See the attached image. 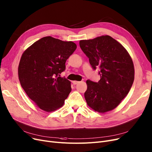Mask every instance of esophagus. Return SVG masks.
Returning <instances> with one entry per match:
<instances>
[{
	"label": "esophagus",
	"mask_w": 152,
	"mask_h": 152,
	"mask_svg": "<svg viewBox=\"0 0 152 152\" xmlns=\"http://www.w3.org/2000/svg\"><path fill=\"white\" fill-rule=\"evenodd\" d=\"M79 82H78V81H76V80H74V81L72 82V83H73V84H74V85H77V84H78Z\"/></svg>",
	"instance_id": "1"
}]
</instances>
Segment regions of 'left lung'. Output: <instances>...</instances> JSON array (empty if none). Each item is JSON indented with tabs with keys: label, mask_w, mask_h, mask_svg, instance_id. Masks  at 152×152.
<instances>
[{
	"label": "left lung",
	"mask_w": 152,
	"mask_h": 152,
	"mask_svg": "<svg viewBox=\"0 0 152 152\" xmlns=\"http://www.w3.org/2000/svg\"><path fill=\"white\" fill-rule=\"evenodd\" d=\"M79 44L93 69L100 68L98 82H86V103L98 113L110 111L127 95L133 84L135 72L131 57L121 43L108 35L80 40Z\"/></svg>",
	"instance_id": "8db88e82"
}]
</instances>
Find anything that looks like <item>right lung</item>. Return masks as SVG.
Masks as SVG:
<instances>
[{"label":"right lung","mask_w":152,"mask_h":152,"mask_svg":"<svg viewBox=\"0 0 152 152\" xmlns=\"http://www.w3.org/2000/svg\"><path fill=\"white\" fill-rule=\"evenodd\" d=\"M77 48L72 41L42 38L28 48L20 61L18 74L26 95L41 110H57L71 91V82L60 74Z\"/></svg>","instance_id":"right-lung-1"}]
</instances>
